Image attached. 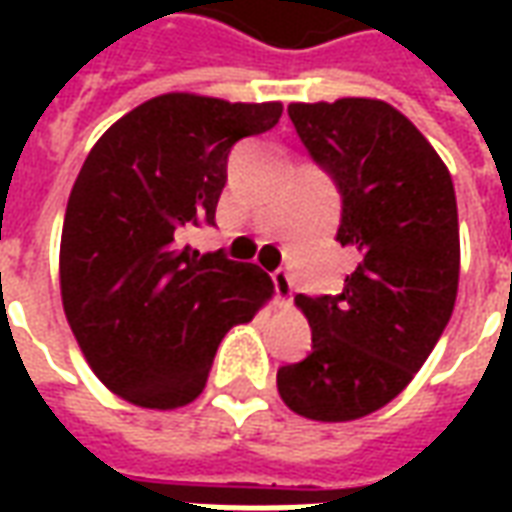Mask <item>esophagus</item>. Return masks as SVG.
<instances>
[{
    "label": "esophagus",
    "mask_w": 512,
    "mask_h": 512,
    "mask_svg": "<svg viewBox=\"0 0 512 512\" xmlns=\"http://www.w3.org/2000/svg\"><path fill=\"white\" fill-rule=\"evenodd\" d=\"M271 279H274V290H277V301L279 304H288L290 296H293V279H290L288 271H274L271 274Z\"/></svg>",
    "instance_id": "1"
}]
</instances>
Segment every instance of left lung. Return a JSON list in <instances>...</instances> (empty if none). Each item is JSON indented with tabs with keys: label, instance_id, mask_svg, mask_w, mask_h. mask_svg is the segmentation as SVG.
Masks as SVG:
<instances>
[{
	"label": "left lung",
	"instance_id": "left-lung-1",
	"mask_svg": "<svg viewBox=\"0 0 512 512\" xmlns=\"http://www.w3.org/2000/svg\"><path fill=\"white\" fill-rule=\"evenodd\" d=\"M310 156L343 194L337 241L359 263L340 296H296L312 351L279 367L290 411L315 422H351L395 400L450 321L461 238L447 164L419 128L378 98L290 104Z\"/></svg>",
	"mask_w": 512,
	"mask_h": 512
}]
</instances>
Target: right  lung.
I'll return each mask as SVG.
<instances>
[{
    "mask_svg": "<svg viewBox=\"0 0 512 512\" xmlns=\"http://www.w3.org/2000/svg\"><path fill=\"white\" fill-rule=\"evenodd\" d=\"M279 117V101L164 93L106 128L84 158L62 224V310L117 397L156 411L189 406L224 334L274 296L263 268L200 255L186 235L213 224L230 147Z\"/></svg>",
    "mask_w": 512,
    "mask_h": 512,
    "instance_id": "add662e5",
    "label": "right lung"
}]
</instances>
